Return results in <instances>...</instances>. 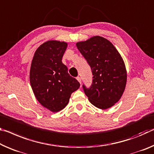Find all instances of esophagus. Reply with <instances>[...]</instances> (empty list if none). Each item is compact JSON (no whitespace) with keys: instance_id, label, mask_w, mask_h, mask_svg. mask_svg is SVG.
Masks as SVG:
<instances>
[{"instance_id":"1","label":"esophagus","mask_w":154,"mask_h":154,"mask_svg":"<svg viewBox=\"0 0 154 154\" xmlns=\"http://www.w3.org/2000/svg\"><path fill=\"white\" fill-rule=\"evenodd\" d=\"M77 81H78V82H79L80 83V84H81V83H82V80H81V78H80L79 77H77Z\"/></svg>"}]
</instances>
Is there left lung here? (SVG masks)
<instances>
[{"instance_id": "8db88e82", "label": "left lung", "mask_w": 154, "mask_h": 154, "mask_svg": "<svg viewBox=\"0 0 154 154\" xmlns=\"http://www.w3.org/2000/svg\"><path fill=\"white\" fill-rule=\"evenodd\" d=\"M76 46L93 75L89 88L83 85L85 94L97 108H111L120 100L126 86L127 70L121 55L108 40L99 35L78 42Z\"/></svg>"}]
</instances>
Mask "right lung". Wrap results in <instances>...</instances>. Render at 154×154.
<instances>
[{"label": "right lung", "mask_w": 154, "mask_h": 154, "mask_svg": "<svg viewBox=\"0 0 154 154\" xmlns=\"http://www.w3.org/2000/svg\"><path fill=\"white\" fill-rule=\"evenodd\" d=\"M67 46L65 42L46 41L37 48L31 62L29 78L34 95L39 103L52 112L64 109L70 95L80 86L62 62Z\"/></svg>", "instance_id": "1"}]
</instances>
